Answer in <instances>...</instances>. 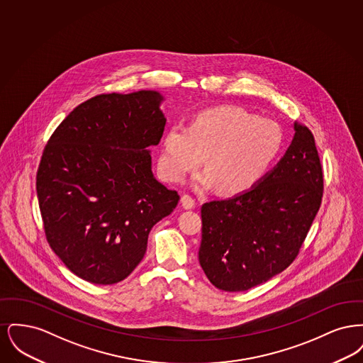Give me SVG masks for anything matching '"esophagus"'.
I'll use <instances>...</instances> for the list:
<instances>
[{
	"label": "esophagus",
	"mask_w": 363,
	"mask_h": 363,
	"mask_svg": "<svg viewBox=\"0 0 363 363\" xmlns=\"http://www.w3.org/2000/svg\"><path fill=\"white\" fill-rule=\"evenodd\" d=\"M181 204H182V207L186 208V209H191V208L196 207V200L189 194H184L182 199H181Z\"/></svg>",
	"instance_id": "obj_1"
}]
</instances>
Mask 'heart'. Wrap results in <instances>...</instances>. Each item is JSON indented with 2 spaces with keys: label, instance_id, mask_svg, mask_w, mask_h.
<instances>
[{
  "label": "heart",
  "instance_id": "b5f03b06",
  "mask_svg": "<svg viewBox=\"0 0 363 363\" xmlns=\"http://www.w3.org/2000/svg\"><path fill=\"white\" fill-rule=\"evenodd\" d=\"M283 147L277 122L233 106L199 114L189 128L173 125L162 140L159 169L164 178L181 182L204 157L207 172L197 186H213L237 194L256 185L272 166Z\"/></svg>",
  "mask_w": 363,
  "mask_h": 363
}]
</instances>
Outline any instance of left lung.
I'll return each instance as SVG.
<instances>
[{"label":"left lung","instance_id":"1","mask_svg":"<svg viewBox=\"0 0 363 363\" xmlns=\"http://www.w3.org/2000/svg\"><path fill=\"white\" fill-rule=\"evenodd\" d=\"M291 145L257 185L201 207L200 265L223 291H246L283 272L321 206L324 175L311 130L294 123Z\"/></svg>","mask_w":363,"mask_h":363}]
</instances>
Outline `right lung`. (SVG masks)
I'll use <instances>...</instances> for the list:
<instances>
[{"instance_id":"1","label":"right lung","mask_w":363,"mask_h":363,"mask_svg":"<svg viewBox=\"0 0 363 363\" xmlns=\"http://www.w3.org/2000/svg\"><path fill=\"white\" fill-rule=\"evenodd\" d=\"M156 91L79 104L48 141L36 173L43 228L70 272L94 284L129 277L151 228L179 201L156 181L150 147L166 125Z\"/></svg>"}]
</instances>
